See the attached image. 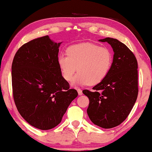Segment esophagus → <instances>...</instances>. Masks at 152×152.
Returning <instances> with one entry per match:
<instances>
[{"label": "esophagus", "instance_id": "obj_1", "mask_svg": "<svg viewBox=\"0 0 152 152\" xmlns=\"http://www.w3.org/2000/svg\"><path fill=\"white\" fill-rule=\"evenodd\" d=\"M77 91H78V95L79 96H82V91L80 88H78L77 89Z\"/></svg>", "mask_w": 152, "mask_h": 152}]
</instances>
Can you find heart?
I'll list each match as a JSON object with an SVG mask.
<instances>
[{"mask_svg": "<svg viewBox=\"0 0 152 152\" xmlns=\"http://www.w3.org/2000/svg\"><path fill=\"white\" fill-rule=\"evenodd\" d=\"M66 55L60 54L57 62L62 76L71 82L78 68L79 72L74 79L75 84L94 86L106 78L111 69L113 56L109 49L92 43H81L70 45Z\"/></svg>", "mask_w": 152, "mask_h": 152, "instance_id": "b5f03b06", "label": "heart"}]
</instances>
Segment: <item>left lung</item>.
I'll return each instance as SVG.
<instances>
[{"instance_id":"1","label":"left lung","mask_w":152,"mask_h":152,"mask_svg":"<svg viewBox=\"0 0 152 152\" xmlns=\"http://www.w3.org/2000/svg\"><path fill=\"white\" fill-rule=\"evenodd\" d=\"M107 42L114 51L111 69L102 82L83 90L89 98L87 109L91 121L103 129L121 124L130 114L138 94V62L126 45L116 39H100Z\"/></svg>"}]
</instances>
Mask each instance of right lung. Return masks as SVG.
<instances>
[{
	"label": "right lung",
	"mask_w": 152,
	"mask_h": 152,
	"mask_svg": "<svg viewBox=\"0 0 152 152\" xmlns=\"http://www.w3.org/2000/svg\"><path fill=\"white\" fill-rule=\"evenodd\" d=\"M61 43H54L48 35L33 39L17 50L12 64L15 105L29 124L40 130L57 126L78 96L58 66Z\"/></svg>",
	"instance_id": "obj_1"
}]
</instances>
